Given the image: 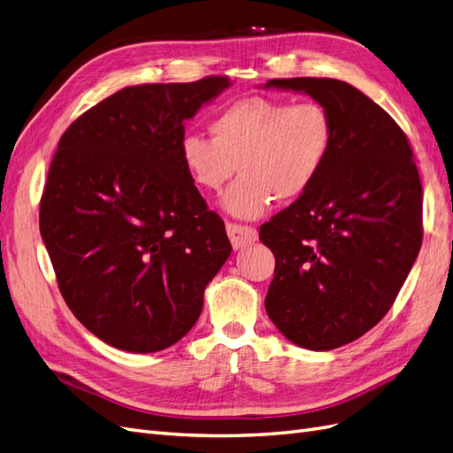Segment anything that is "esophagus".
I'll return each mask as SVG.
<instances>
[{"label":"esophagus","mask_w":453,"mask_h":453,"mask_svg":"<svg viewBox=\"0 0 453 453\" xmlns=\"http://www.w3.org/2000/svg\"><path fill=\"white\" fill-rule=\"evenodd\" d=\"M226 232L230 243L234 250H242L245 245H251L257 242V230L248 225H238V223H226Z\"/></svg>","instance_id":"obj_1"}]
</instances>
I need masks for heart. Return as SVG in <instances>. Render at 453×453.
Wrapping results in <instances>:
<instances>
[{
  "label": "heart",
  "instance_id": "obj_1",
  "mask_svg": "<svg viewBox=\"0 0 453 453\" xmlns=\"http://www.w3.org/2000/svg\"><path fill=\"white\" fill-rule=\"evenodd\" d=\"M211 138L185 134L180 160L188 180L219 190L242 172L221 198L234 217L257 219L272 203L295 202L319 180L334 145L328 109L313 100L289 104L251 96L210 120Z\"/></svg>",
  "mask_w": 453,
  "mask_h": 453
}]
</instances>
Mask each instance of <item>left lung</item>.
I'll return each mask as SVG.
<instances>
[{"instance_id":"left-lung-1","label":"left lung","mask_w":453,"mask_h":453,"mask_svg":"<svg viewBox=\"0 0 453 453\" xmlns=\"http://www.w3.org/2000/svg\"><path fill=\"white\" fill-rule=\"evenodd\" d=\"M323 104L334 145L304 196L260 226L276 257L266 313L293 344L328 351L370 331L399 295L421 248V183L404 132L344 81L272 79Z\"/></svg>"}]
</instances>
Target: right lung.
Here are the masks:
<instances>
[{
	"instance_id": "obj_1",
	"label": "right lung",
	"mask_w": 453,
	"mask_h": 453,
	"mask_svg": "<svg viewBox=\"0 0 453 453\" xmlns=\"http://www.w3.org/2000/svg\"><path fill=\"white\" fill-rule=\"evenodd\" d=\"M228 77L127 87L64 132L39 230L60 293L105 344L130 353L180 342L232 251L180 160L185 122Z\"/></svg>"
}]
</instances>
